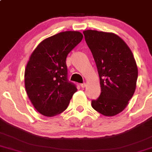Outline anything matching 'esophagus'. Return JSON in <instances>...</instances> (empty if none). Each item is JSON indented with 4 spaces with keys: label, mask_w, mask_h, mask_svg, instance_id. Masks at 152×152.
<instances>
[{
    "label": "esophagus",
    "mask_w": 152,
    "mask_h": 152,
    "mask_svg": "<svg viewBox=\"0 0 152 152\" xmlns=\"http://www.w3.org/2000/svg\"><path fill=\"white\" fill-rule=\"evenodd\" d=\"M86 86V85L85 83H81V84H80V86L82 87V88H85Z\"/></svg>",
    "instance_id": "34e87169"
}]
</instances>
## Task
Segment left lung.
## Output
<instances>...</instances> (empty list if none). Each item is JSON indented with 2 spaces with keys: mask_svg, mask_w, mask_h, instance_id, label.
Here are the masks:
<instances>
[{
  "mask_svg": "<svg viewBox=\"0 0 152 152\" xmlns=\"http://www.w3.org/2000/svg\"><path fill=\"white\" fill-rule=\"evenodd\" d=\"M86 42L97 67L101 94L91 101L95 110L113 116L124 110L135 91L137 67L129 47L113 33L87 30Z\"/></svg>",
  "mask_w": 152,
  "mask_h": 152,
  "instance_id": "obj_1",
  "label": "left lung"
}]
</instances>
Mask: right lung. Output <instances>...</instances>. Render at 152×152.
<instances>
[{"label": "right lung", "mask_w": 152, "mask_h": 152, "mask_svg": "<svg viewBox=\"0 0 152 152\" xmlns=\"http://www.w3.org/2000/svg\"><path fill=\"white\" fill-rule=\"evenodd\" d=\"M78 31H64L43 40L31 55L25 71V86L28 98L45 116L61 113L77 91L67 78L68 54L83 39Z\"/></svg>", "instance_id": "obj_1"}]
</instances>
